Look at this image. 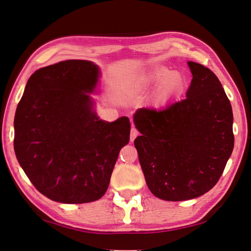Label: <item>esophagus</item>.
Wrapping results in <instances>:
<instances>
[{
  "instance_id": "1",
  "label": "esophagus",
  "mask_w": 251,
  "mask_h": 251,
  "mask_svg": "<svg viewBox=\"0 0 251 251\" xmlns=\"http://www.w3.org/2000/svg\"><path fill=\"white\" fill-rule=\"evenodd\" d=\"M139 136V131L137 130L136 127H132L131 130H130V141L132 142V141L136 139L137 137Z\"/></svg>"
}]
</instances>
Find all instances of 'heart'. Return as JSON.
<instances>
[{
	"label": "heart",
	"mask_w": 251,
	"mask_h": 251,
	"mask_svg": "<svg viewBox=\"0 0 251 251\" xmlns=\"http://www.w3.org/2000/svg\"><path fill=\"white\" fill-rule=\"evenodd\" d=\"M153 102L163 106L183 88L182 75L163 66L150 67L132 75L126 83V92L129 95L142 94L157 87Z\"/></svg>",
	"instance_id": "obj_1"
}]
</instances>
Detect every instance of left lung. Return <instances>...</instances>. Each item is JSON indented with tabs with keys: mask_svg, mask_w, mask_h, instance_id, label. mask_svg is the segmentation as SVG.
<instances>
[{
	"mask_svg": "<svg viewBox=\"0 0 251 251\" xmlns=\"http://www.w3.org/2000/svg\"><path fill=\"white\" fill-rule=\"evenodd\" d=\"M185 98L163 110L139 109L134 140L147 187L169 201L196 198L221 178L233 151V113L221 81L208 68L188 61Z\"/></svg>",
	"mask_w": 251,
	"mask_h": 251,
	"instance_id": "8db88e82",
	"label": "left lung"
}]
</instances>
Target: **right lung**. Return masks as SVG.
Instances as JSON below:
<instances>
[{
    "label": "right lung",
    "mask_w": 251,
    "mask_h": 251,
    "mask_svg": "<svg viewBox=\"0 0 251 251\" xmlns=\"http://www.w3.org/2000/svg\"><path fill=\"white\" fill-rule=\"evenodd\" d=\"M100 68L66 60L37 70L19 101L16 157L30 182L57 202L85 203L104 196L121 149L129 142L127 117L100 120L94 110Z\"/></svg>",
    "instance_id": "obj_1"
}]
</instances>
